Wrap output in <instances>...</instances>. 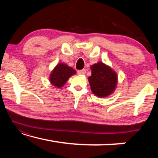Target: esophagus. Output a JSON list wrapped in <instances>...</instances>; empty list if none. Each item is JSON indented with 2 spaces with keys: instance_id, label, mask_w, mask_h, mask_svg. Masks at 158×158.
<instances>
[{
  "instance_id": "1",
  "label": "esophagus",
  "mask_w": 158,
  "mask_h": 158,
  "mask_svg": "<svg viewBox=\"0 0 158 158\" xmlns=\"http://www.w3.org/2000/svg\"><path fill=\"white\" fill-rule=\"evenodd\" d=\"M85 73H86V71H85V69H83L81 70H78L77 71V73L79 74H85Z\"/></svg>"
}]
</instances>
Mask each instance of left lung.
I'll return each instance as SVG.
<instances>
[{
	"label": "left lung",
	"instance_id": "8db88e82",
	"mask_svg": "<svg viewBox=\"0 0 158 158\" xmlns=\"http://www.w3.org/2000/svg\"><path fill=\"white\" fill-rule=\"evenodd\" d=\"M91 76L89 81L93 94L99 98H105L113 93L116 89L118 76L110 67L98 62L90 66Z\"/></svg>",
	"mask_w": 158,
	"mask_h": 158
}]
</instances>
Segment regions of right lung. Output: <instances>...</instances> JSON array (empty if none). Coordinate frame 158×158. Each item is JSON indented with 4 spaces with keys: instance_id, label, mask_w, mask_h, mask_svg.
Wrapping results in <instances>:
<instances>
[{
    "instance_id": "add662e5",
    "label": "right lung",
    "mask_w": 158,
    "mask_h": 158,
    "mask_svg": "<svg viewBox=\"0 0 158 158\" xmlns=\"http://www.w3.org/2000/svg\"><path fill=\"white\" fill-rule=\"evenodd\" d=\"M76 71L65 63H60L55 67L50 74L49 81L53 86L60 89L65 85L67 81L74 74Z\"/></svg>"
}]
</instances>
